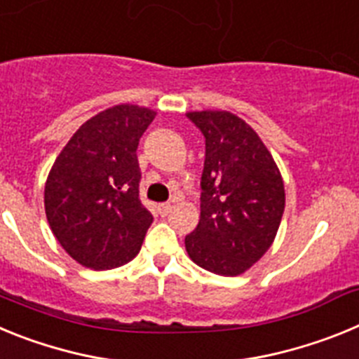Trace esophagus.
<instances>
[{
  "label": "esophagus",
  "instance_id": "obj_1",
  "mask_svg": "<svg viewBox=\"0 0 359 359\" xmlns=\"http://www.w3.org/2000/svg\"><path fill=\"white\" fill-rule=\"evenodd\" d=\"M158 210H160L161 215L170 214V210H172V203H161L160 207H158Z\"/></svg>",
  "mask_w": 359,
  "mask_h": 359
}]
</instances>
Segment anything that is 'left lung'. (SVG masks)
Segmentation results:
<instances>
[{
    "label": "left lung",
    "instance_id": "8db88e82",
    "mask_svg": "<svg viewBox=\"0 0 359 359\" xmlns=\"http://www.w3.org/2000/svg\"><path fill=\"white\" fill-rule=\"evenodd\" d=\"M205 136L201 215L185 237L203 269L237 277L273 244L286 207L280 170L248 123L228 111L187 113Z\"/></svg>",
    "mask_w": 359,
    "mask_h": 359
}]
</instances>
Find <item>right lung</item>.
Returning <instances> with one entry per match:
<instances>
[{
  "instance_id": "add662e5",
  "label": "right lung",
  "mask_w": 359,
  "mask_h": 359,
  "mask_svg": "<svg viewBox=\"0 0 359 359\" xmlns=\"http://www.w3.org/2000/svg\"><path fill=\"white\" fill-rule=\"evenodd\" d=\"M156 111L120 104L84 122L57 156L44 185L53 236L91 269L133 261L152 215L142 205L136 149Z\"/></svg>"
}]
</instances>
